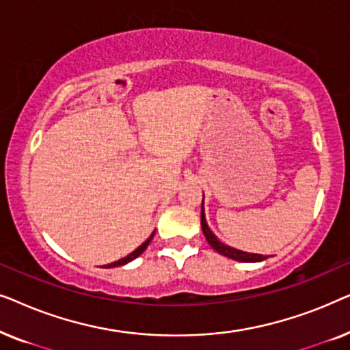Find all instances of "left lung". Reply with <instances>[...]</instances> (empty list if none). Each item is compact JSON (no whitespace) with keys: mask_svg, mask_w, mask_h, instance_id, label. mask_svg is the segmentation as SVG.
<instances>
[{"mask_svg":"<svg viewBox=\"0 0 350 350\" xmlns=\"http://www.w3.org/2000/svg\"><path fill=\"white\" fill-rule=\"evenodd\" d=\"M200 224H202V232H204L205 239H207L208 245L212 247L215 252H218L219 255L228 256V258H231V260L242 261V262H258V261H262L267 258L265 255H258V253H248V252L237 250V248H232V247L226 245V243H223L221 241H218V237L212 232V229H210L207 224V219H205L204 199H202V210H200Z\"/></svg>","mask_w":350,"mask_h":350,"instance_id":"obj_1","label":"left lung"}]
</instances>
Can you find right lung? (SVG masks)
Instances as JSON below:
<instances>
[{
  "label": "right lung",
  "mask_w": 350,
  "mask_h": 350,
  "mask_svg": "<svg viewBox=\"0 0 350 350\" xmlns=\"http://www.w3.org/2000/svg\"><path fill=\"white\" fill-rule=\"evenodd\" d=\"M152 236H154V232H152V234H151V236H150V237H148V239H146V241H145V242H143V243H142V245L137 248V250H133V252L131 253V255H127L126 258H121V260H118V261H114V262H109V265H107V266H105V267H116V266H124V265H127V262H131V261H133V260H135V258H138V256H140V255H142V253L146 250V247H148V245H150V242H151V239H152Z\"/></svg>",
  "instance_id": "1"
}]
</instances>
